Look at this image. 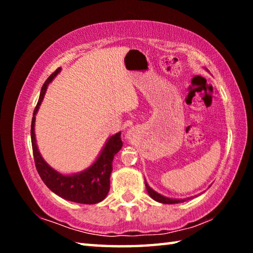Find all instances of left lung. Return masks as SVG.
Masks as SVG:
<instances>
[{
    "label": "left lung",
    "instance_id": "obj_1",
    "mask_svg": "<svg viewBox=\"0 0 253 253\" xmlns=\"http://www.w3.org/2000/svg\"><path fill=\"white\" fill-rule=\"evenodd\" d=\"M145 186H146V188H147V192H148L149 196H151V198H152L153 200H155V201H157V202H160V203H164V204H176V203H181V202H184V201L188 200V199L178 200V199H169V198H166V196L162 195V194H160V193H157L156 191H154L152 187H149V185H148L147 182H146V179H145Z\"/></svg>",
    "mask_w": 253,
    "mask_h": 253
}]
</instances>
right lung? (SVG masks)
I'll return each mask as SVG.
<instances>
[{"instance_id": "add662e5", "label": "right lung", "mask_w": 253, "mask_h": 253, "mask_svg": "<svg viewBox=\"0 0 253 253\" xmlns=\"http://www.w3.org/2000/svg\"><path fill=\"white\" fill-rule=\"evenodd\" d=\"M60 71H61V68H58L45 80V83L42 85L39 101H38L33 111L31 124V142L34 163H36L37 170L42 181L53 193L59 195L60 198L81 204H96L101 202L109 192L110 174L111 170H113L114 156L123 147V142L121 138L122 132L119 131L107 139L105 146L101 149L97 160L83 172L65 175L51 168L48 163L43 160L39 149H38L34 125H36V115L44 98L46 87Z\"/></svg>"}]
</instances>
